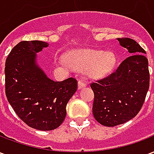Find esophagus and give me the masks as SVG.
I'll return each mask as SVG.
<instances>
[{"label": "esophagus", "instance_id": "obj_1", "mask_svg": "<svg viewBox=\"0 0 154 154\" xmlns=\"http://www.w3.org/2000/svg\"><path fill=\"white\" fill-rule=\"evenodd\" d=\"M87 86V83L82 80H79L78 81V89H82Z\"/></svg>", "mask_w": 154, "mask_h": 154}]
</instances>
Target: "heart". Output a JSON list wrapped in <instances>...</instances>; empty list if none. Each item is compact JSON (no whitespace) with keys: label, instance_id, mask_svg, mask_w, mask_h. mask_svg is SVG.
Segmentation results:
<instances>
[{"label":"heart","instance_id":"b5f03b06","mask_svg":"<svg viewBox=\"0 0 154 154\" xmlns=\"http://www.w3.org/2000/svg\"><path fill=\"white\" fill-rule=\"evenodd\" d=\"M66 63L72 69L86 71L89 77L100 78L110 72L116 64V57L110 52L79 49L65 55Z\"/></svg>","mask_w":154,"mask_h":154}]
</instances>
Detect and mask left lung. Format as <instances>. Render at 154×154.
I'll list each match as a JSON object with an SVG mask.
<instances>
[{
	"instance_id": "left-lung-1",
	"label": "left lung",
	"mask_w": 154,
	"mask_h": 154,
	"mask_svg": "<svg viewBox=\"0 0 154 154\" xmlns=\"http://www.w3.org/2000/svg\"><path fill=\"white\" fill-rule=\"evenodd\" d=\"M129 57L109 76L90 84L94 92L92 112L102 125L113 127L129 121L141 110L149 87L145 50L129 38H118Z\"/></svg>"
}]
</instances>
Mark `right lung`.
<instances>
[{"label":"right lung","instance_id":"obj_1","mask_svg":"<svg viewBox=\"0 0 154 154\" xmlns=\"http://www.w3.org/2000/svg\"><path fill=\"white\" fill-rule=\"evenodd\" d=\"M46 42L21 41L5 61V95L20 119L38 130L57 129L66 117L68 100L77 89V81L69 77L54 82L35 63L36 54Z\"/></svg>","mask_w":154,"mask_h":154}]
</instances>
